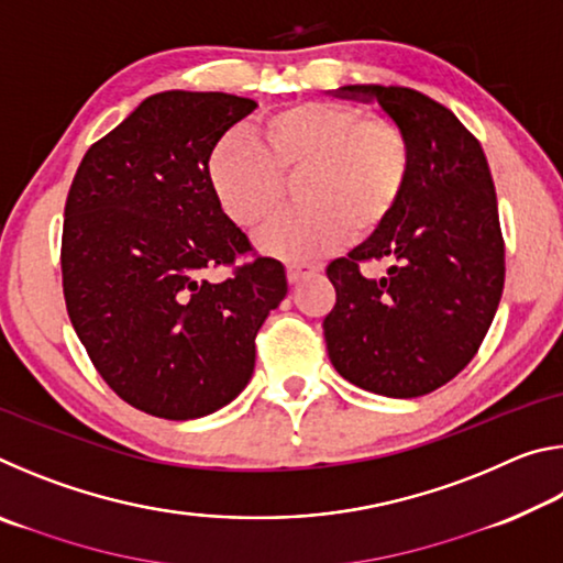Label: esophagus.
Wrapping results in <instances>:
<instances>
[{"label": "esophagus", "instance_id": "esophagus-1", "mask_svg": "<svg viewBox=\"0 0 563 563\" xmlns=\"http://www.w3.org/2000/svg\"><path fill=\"white\" fill-rule=\"evenodd\" d=\"M316 271H320V265H316V263L292 261V263H288V280L290 283H298V280L305 278V275H310V273H316Z\"/></svg>", "mask_w": 563, "mask_h": 563}]
</instances>
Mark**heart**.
Instances as JSON below:
<instances>
[{
	"mask_svg": "<svg viewBox=\"0 0 563 563\" xmlns=\"http://www.w3.org/2000/svg\"><path fill=\"white\" fill-rule=\"evenodd\" d=\"M409 141L393 119L365 117L332 101H300L258 126H238L213 146L208 178L223 213L255 225L295 178L298 203L273 216L255 241L285 258H310L340 243L347 228L369 233L393 213L409 178Z\"/></svg>",
	"mask_w": 563,
	"mask_h": 563,
	"instance_id": "1",
	"label": "heart"
}]
</instances>
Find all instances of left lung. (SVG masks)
<instances>
[{
  "instance_id": "obj_1",
  "label": "left lung",
  "mask_w": 563,
  "mask_h": 563,
  "mask_svg": "<svg viewBox=\"0 0 563 563\" xmlns=\"http://www.w3.org/2000/svg\"><path fill=\"white\" fill-rule=\"evenodd\" d=\"M409 141V178L377 231L328 265L335 308L325 330L338 373L367 393L422 397L470 365L499 308L504 238L487 156L454 113L407 87L352 84ZM393 257L385 279L358 263Z\"/></svg>"
}]
</instances>
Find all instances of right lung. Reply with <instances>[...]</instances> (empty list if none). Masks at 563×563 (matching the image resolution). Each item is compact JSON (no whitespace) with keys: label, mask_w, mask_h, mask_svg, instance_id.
Returning <instances> with one entry per match:
<instances>
[{"label":"right lung","mask_w":563,"mask_h":563,"mask_svg":"<svg viewBox=\"0 0 563 563\" xmlns=\"http://www.w3.org/2000/svg\"><path fill=\"white\" fill-rule=\"evenodd\" d=\"M255 107L154 93L87 151L66 196V312L103 383L146 415L196 419L241 395L255 335L288 292L283 263L255 255L208 178L213 146ZM221 264L234 273L208 284Z\"/></svg>","instance_id":"1"}]
</instances>
